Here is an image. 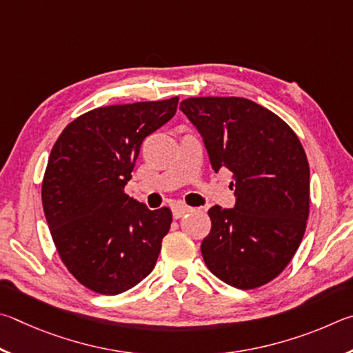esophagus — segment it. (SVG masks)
Returning a JSON list of instances; mask_svg holds the SVG:
<instances>
[{"instance_id":"esophagus-1","label":"esophagus","mask_w":353,"mask_h":353,"mask_svg":"<svg viewBox=\"0 0 353 353\" xmlns=\"http://www.w3.org/2000/svg\"><path fill=\"white\" fill-rule=\"evenodd\" d=\"M190 211H192V208L188 206V205H183V203H176V205L172 206L173 219H181L184 214H188Z\"/></svg>"}]
</instances>
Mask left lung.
I'll return each instance as SVG.
<instances>
[{"label": "left lung", "mask_w": 353, "mask_h": 353, "mask_svg": "<svg viewBox=\"0 0 353 353\" xmlns=\"http://www.w3.org/2000/svg\"><path fill=\"white\" fill-rule=\"evenodd\" d=\"M180 110L199 128L212 169L232 172L236 206L208 211L201 242L206 267L228 285L262 287L276 279L304 237L310 167L285 121L243 97H189Z\"/></svg>", "instance_id": "obj_1"}]
</instances>
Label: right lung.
<instances>
[{
	"mask_svg": "<svg viewBox=\"0 0 353 353\" xmlns=\"http://www.w3.org/2000/svg\"><path fill=\"white\" fill-rule=\"evenodd\" d=\"M176 105L172 97L94 108L55 141L41 184L43 211L60 261L92 292H127L158 261L170 209L150 211L123 188L142 141L172 119Z\"/></svg>",
	"mask_w": 353,
	"mask_h": 353,
	"instance_id": "obj_1",
	"label": "right lung"
}]
</instances>
